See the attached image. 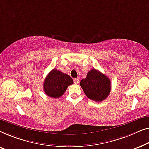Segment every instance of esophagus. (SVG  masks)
I'll list each match as a JSON object with an SVG mask.
<instances>
[{
	"label": "esophagus",
	"instance_id": "obj_1",
	"mask_svg": "<svg viewBox=\"0 0 149 149\" xmlns=\"http://www.w3.org/2000/svg\"><path fill=\"white\" fill-rule=\"evenodd\" d=\"M79 79L78 78L74 79V84H77L79 83Z\"/></svg>",
	"mask_w": 149,
	"mask_h": 149
}]
</instances>
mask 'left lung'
I'll return each mask as SVG.
<instances>
[{"instance_id": "1", "label": "left lung", "mask_w": 149, "mask_h": 149, "mask_svg": "<svg viewBox=\"0 0 149 149\" xmlns=\"http://www.w3.org/2000/svg\"><path fill=\"white\" fill-rule=\"evenodd\" d=\"M80 86L90 99L101 102L109 95L111 81L108 77L95 69L88 72L86 77L80 81Z\"/></svg>"}]
</instances>
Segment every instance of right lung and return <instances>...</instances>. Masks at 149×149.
Segmentation results:
<instances>
[{
    "label": "right lung",
    "mask_w": 149,
    "mask_h": 149,
    "mask_svg": "<svg viewBox=\"0 0 149 149\" xmlns=\"http://www.w3.org/2000/svg\"><path fill=\"white\" fill-rule=\"evenodd\" d=\"M74 81L70 75L56 69L51 71L46 77L44 82V91L50 97L57 98L63 95Z\"/></svg>",
    "instance_id": "add662e5"
}]
</instances>
